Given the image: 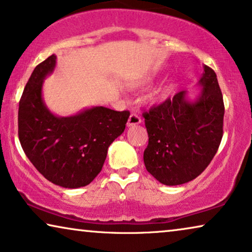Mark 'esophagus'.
Here are the masks:
<instances>
[{
	"instance_id": "1",
	"label": "esophagus",
	"mask_w": 252,
	"mask_h": 252,
	"mask_svg": "<svg viewBox=\"0 0 252 252\" xmlns=\"http://www.w3.org/2000/svg\"><path fill=\"white\" fill-rule=\"evenodd\" d=\"M142 123V119L138 115L136 114H132L129 116L128 120H127V126L130 127V126H135V125H138V124Z\"/></svg>"
}]
</instances>
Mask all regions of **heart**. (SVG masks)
Returning <instances> with one entry per match:
<instances>
[{
  "mask_svg": "<svg viewBox=\"0 0 252 252\" xmlns=\"http://www.w3.org/2000/svg\"><path fill=\"white\" fill-rule=\"evenodd\" d=\"M151 82V78L150 77H147L144 79H142V81H140V85H147V84H149ZM171 92V87L170 86H163L161 87V89L158 90L155 94V96H153V100L156 101H162V100H166L167 97L169 96V94Z\"/></svg>",
  "mask_w": 252,
  "mask_h": 252,
  "instance_id": "1",
  "label": "heart"
}]
</instances>
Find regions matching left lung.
Here are the masks:
<instances>
[{
  "instance_id": "8db88e82",
  "label": "left lung",
  "mask_w": 252,
  "mask_h": 252,
  "mask_svg": "<svg viewBox=\"0 0 252 252\" xmlns=\"http://www.w3.org/2000/svg\"><path fill=\"white\" fill-rule=\"evenodd\" d=\"M198 84L202 89L195 100L182 91L143 112L149 135L144 165L161 184L173 187L194 180L220 148L225 109L213 69L203 65Z\"/></svg>"
}]
</instances>
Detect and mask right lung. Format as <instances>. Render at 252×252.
Segmentation results:
<instances>
[{
    "instance_id": "add662e5",
    "label": "right lung",
    "mask_w": 252,
    "mask_h": 252,
    "mask_svg": "<svg viewBox=\"0 0 252 252\" xmlns=\"http://www.w3.org/2000/svg\"><path fill=\"white\" fill-rule=\"evenodd\" d=\"M56 63L52 54L29 77L19 102L18 135L27 158L47 181L77 189L100 173L108 148L125 130L129 111L92 107L70 117L53 115L43 100L42 89Z\"/></svg>"
}]
</instances>
